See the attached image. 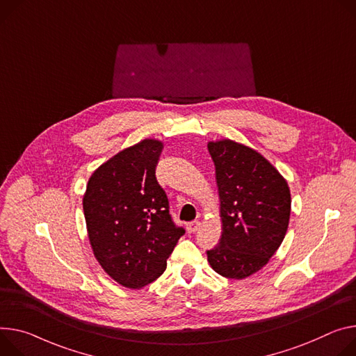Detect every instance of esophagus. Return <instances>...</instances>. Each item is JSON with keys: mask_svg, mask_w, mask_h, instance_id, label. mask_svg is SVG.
<instances>
[{"mask_svg": "<svg viewBox=\"0 0 356 356\" xmlns=\"http://www.w3.org/2000/svg\"><path fill=\"white\" fill-rule=\"evenodd\" d=\"M186 229L188 233H196L200 229V221H190L186 224Z\"/></svg>", "mask_w": 356, "mask_h": 356, "instance_id": "1", "label": "esophagus"}]
</instances>
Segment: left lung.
<instances>
[{
    "mask_svg": "<svg viewBox=\"0 0 356 356\" xmlns=\"http://www.w3.org/2000/svg\"><path fill=\"white\" fill-rule=\"evenodd\" d=\"M207 147L222 221L207 260L220 275L243 280L261 270L281 245L291 213L289 188L258 152L233 140L210 142Z\"/></svg>",
    "mask_w": 356,
    "mask_h": 356,
    "instance_id": "left-lung-1",
    "label": "left lung"
}]
</instances>
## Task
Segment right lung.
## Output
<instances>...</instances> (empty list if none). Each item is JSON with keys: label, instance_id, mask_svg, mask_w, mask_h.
<instances>
[{"label": "right lung", "instance_id": "add662e5", "mask_svg": "<svg viewBox=\"0 0 356 356\" xmlns=\"http://www.w3.org/2000/svg\"><path fill=\"white\" fill-rule=\"evenodd\" d=\"M163 149L145 139L127 147L90 176L83 196L88 236L96 260L119 284L140 288L166 270L184 229L169 211L156 179Z\"/></svg>", "mask_w": 356, "mask_h": 356}]
</instances>
